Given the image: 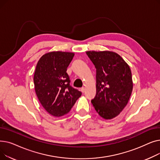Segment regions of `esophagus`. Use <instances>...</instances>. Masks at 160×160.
I'll return each mask as SVG.
<instances>
[{"label":"esophagus","mask_w":160,"mask_h":160,"mask_svg":"<svg viewBox=\"0 0 160 160\" xmlns=\"http://www.w3.org/2000/svg\"><path fill=\"white\" fill-rule=\"evenodd\" d=\"M85 90H86V88L84 87H83L81 88V91L82 92V93H84L85 92Z\"/></svg>","instance_id":"34e87169"}]
</instances>
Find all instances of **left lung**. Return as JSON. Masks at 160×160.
Wrapping results in <instances>:
<instances>
[{"label": "left lung", "mask_w": 160, "mask_h": 160, "mask_svg": "<svg viewBox=\"0 0 160 160\" xmlns=\"http://www.w3.org/2000/svg\"><path fill=\"white\" fill-rule=\"evenodd\" d=\"M96 68V95L91 103L104 119L119 115L133 89L132 72L122 57L112 51H87Z\"/></svg>", "instance_id": "left-lung-1"}]
</instances>
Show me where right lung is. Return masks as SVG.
I'll list each match as a JSON object with an SVG mask.
<instances>
[{
  "instance_id": "obj_1",
  "label": "right lung",
  "mask_w": 160,
  "mask_h": 160,
  "mask_svg": "<svg viewBox=\"0 0 160 160\" xmlns=\"http://www.w3.org/2000/svg\"><path fill=\"white\" fill-rule=\"evenodd\" d=\"M74 54L53 51L38 61L33 76L36 95L45 110L54 117L67 114L82 95L70 86L67 69Z\"/></svg>"
}]
</instances>
